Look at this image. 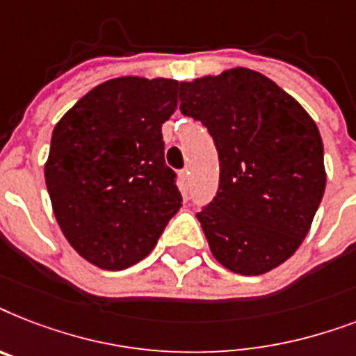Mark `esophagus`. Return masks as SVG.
Here are the masks:
<instances>
[{
  "label": "esophagus",
  "mask_w": 356,
  "mask_h": 356,
  "mask_svg": "<svg viewBox=\"0 0 356 356\" xmlns=\"http://www.w3.org/2000/svg\"><path fill=\"white\" fill-rule=\"evenodd\" d=\"M180 180H181V187L187 191V189H189V169L180 170Z\"/></svg>",
  "instance_id": "1"
}]
</instances>
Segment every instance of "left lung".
Here are the masks:
<instances>
[{
  "mask_svg": "<svg viewBox=\"0 0 356 356\" xmlns=\"http://www.w3.org/2000/svg\"><path fill=\"white\" fill-rule=\"evenodd\" d=\"M180 112L207 129L220 176L196 213L218 263L264 274L294 254L325 191L323 143L311 115L268 76L237 67L180 82Z\"/></svg>",
  "mask_w": 356,
  "mask_h": 356,
  "instance_id": "left-lung-1",
  "label": "left lung"
}]
</instances>
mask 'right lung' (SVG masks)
I'll return each instance as SVG.
<instances>
[{
  "instance_id": "add662e5",
  "label": "right lung",
  "mask_w": 356,
  "mask_h": 356,
  "mask_svg": "<svg viewBox=\"0 0 356 356\" xmlns=\"http://www.w3.org/2000/svg\"><path fill=\"white\" fill-rule=\"evenodd\" d=\"M178 82L121 76L88 92L53 130L45 184L73 248L104 270L152 252L181 207L161 124Z\"/></svg>"
}]
</instances>
